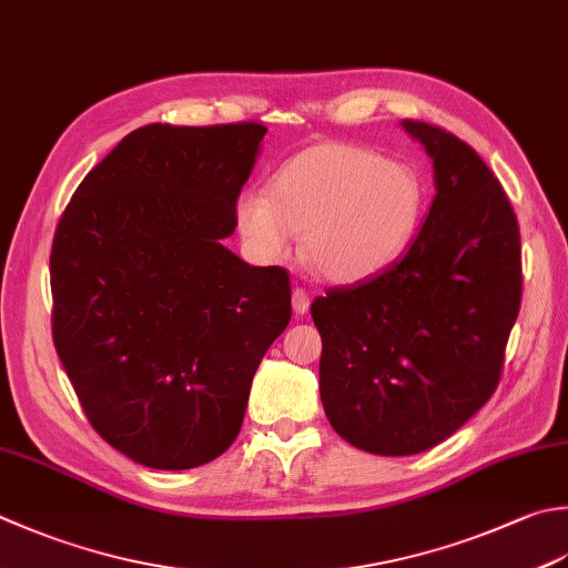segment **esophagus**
I'll use <instances>...</instances> for the list:
<instances>
[{
  "label": "esophagus",
  "instance_id": "34e87169",
  "mask_svg": "<svg viewBox=\"0 0 568 568\" xmlns=\"http://www.w3.org/2000/svg\"><path fill=\"white\" fill-rule=\"evenodd\" d=\"M310 310V295L305 287H295L293 291V313L295 315H305Z\"/></svg>",
  "mask_w": 568,
  "mask_h": 568
}]
</instances>
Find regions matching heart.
<instances>
[{"label": "heart", "mask_w": 568, "mask_h": 568, "mask_svg": "<svg viewBox=\"0 0 568 568\" xmlns=\"http://www.w3.org/2000/svg\"><path fill=\"white\" fill-rule=\"evenodd\" d=\"M424 206V182L408 164L357 144H317L287 160L268 192H243L236 224L263 263L291 258L297 233H305L315 271L359 281L406 248Z\"/></svg>", "instance_id": "heart-1"}]
</instances>
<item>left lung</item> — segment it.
Segmentation results:
<instances>
[{
  "label": "left lung",
  "instance_id": "1",
  "mask_svg": "<svg viewBox=\"0 0 568 568\" xmlns=\"http://www.w3.org/2000/svg\"><path fill=\"white\" fill-rule=\"evenodd\" d=\"M402 125L436 172L424 226L392 268L310 307L329 424L376 455L438 446L490 402L521 303L519 226L503 184L453 132Z\"/></svg>",
  "mask_w": 568,
  "mask_h": 568
}]
</instances>
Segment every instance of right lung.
I'll return each mask as SVG.
<instances>
[{
  "mask_svg": "<svg viewBox=\"0 0 568 568\" xmlns=\"http://www.w3.org/2000/svg\"><path fill=\"white\" fill-rule=\"evenodd\" d=\"M268 128L154 122L78 184L51 246V335L115 450L189 470L236 440L253 374L291 322V275L221 239Z\"/></svg>",
  "mask_w": 568,
  "mask_h": 568,
  "instance_id": "1",
  "label": "right lung"
}]
</instances>
